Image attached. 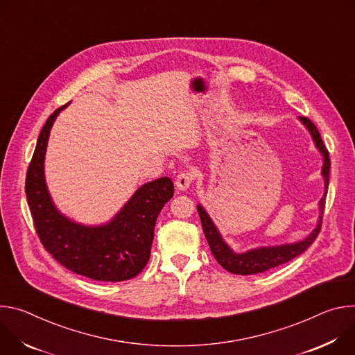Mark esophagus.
Instances as JSON below:
<instances>
[{"label": "esophagus", "mask_w": 355, "mask_h": 355, "mask_svg": "<svg viewBox=\"0 0 355 355\" xmlns=\"http://www.w3.org/2000/svg\"><path fill=\"white\" fill-rule=\"evenodd\" d=\"M193 182V173L191 172H180L176 178V182H175V186L178 190H187L189 186Z\"/></svg>", "instance_id": "obj_1"}]
</instances>
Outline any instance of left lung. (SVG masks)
<instances>
[{
  "label": "left lung",
  "mask_w": 355,
  "mask_h": 355,
  "mask_svg": "<svg viewBox=\"0 0 355 355\" xmlns=\"http://www.w3.org/2000/svg\"><path fill=\"white\" fill-rule=\"evenodd\" d=\"M300 123L307 128L310 132L314 145L320 150L323 155V168H322V175L324 179V194L323 198L319 202L320 207V214H319V221L316 228H314L307 237L302 241L293 243V244H284V245H275V247H261V248H254L247 252H234L230 245L223 240L220 231L214 225L213 220L207 214V211L203 209L202 205H198V211L202 220L203 231L206 235V240L210 245V250L216 258V261L228 272L235 273V275H254V273H261L268 269L277 268L282 263L289 262L291 259L296 258L297 255L303 254L313 243L318 239V235L322 228L323 223V213H324V205H326V196H327V189H329V173H330V157H329V150L326 149L320 132L318 131L316 125H314L309 118L306 116H299Z\"/></svg>",
  "instance_id": "left-lung-1"
}]
</instances>
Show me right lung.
I'll use <instances>...</instances> for the list:
<instances>
[{
    "label": "right lung",
    "mask_w": 355,
    "mask_h": 355,
    "mask_svg": "<svg viewBox=\"0 0 355 355\" xmlns=\"http://www.w3.org/2000/svg\"><path fill=\"white\" fill-rule=\"evenodd\" d=\"M59 107L39 134L28 166L25 193L33 225L45 250L64 268L103 282L131 279L150 257L157 216L173 198V183L159 178L142 184L116 216L103 225H83L63 216L53 205L45 182V153Z\"/></svg>",
    "instance_id": "add662e5"
}]
</instances>
